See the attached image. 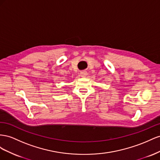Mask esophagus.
I'll list each match as a JSON object with an SVG mask.
<instances>
[{"mask_svg": "<svg viewBox=\"0 0 160 160\" xmlns=\"http://www.w3.org/2000/svg\"><path fill=\"white\" fill-rule=\"evenodd\" d=\"M80 75L81 77H86V76H87V72H86V71H82L80 72Z\"/></svg>", "mask_w": 160, "mask_h": 160, "instance_id": "esophagus-1", "label": "esophagus"}]
</instances>
